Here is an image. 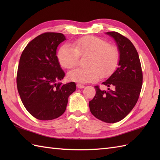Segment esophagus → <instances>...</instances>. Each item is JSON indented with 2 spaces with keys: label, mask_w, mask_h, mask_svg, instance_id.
I'll list each match as a JSON object with an SVG mask.
<instances>
[{
  "label": "esophagus",
  "mask_w": 160,
  "mask_h": 160,
  "mask_svg": "<svg viewBox=\"0 0 160 160\" xmlns=\"http://www.w3.org/2000/svg\"><path fill=\"white\" fill-rule=\"evenodd\" d=\"M76 86H77V87L78 88V89H83V88L84 87V86L83 85V84H80V83H78Z\"/></svg>",
  "instance_id": "esophagus-1"
}]
</instances>
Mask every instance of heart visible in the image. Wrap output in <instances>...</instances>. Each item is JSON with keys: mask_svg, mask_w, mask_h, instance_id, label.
<instances>
[{"mask_svg": "<svg viewBox=\"0 0 160 160\" xmlns=\"http://www.w3.org/2000/svg\"><path fill=\"white\" fill-rule=\"evenodd\" d=\"M74 47L64 44L57 53L58 60L64 69L76 66L80 56H88L86 68H76L68 73L69 80L81 83L96 82L114 72L120 60L118 47L109 45L107 40L93 36L78 38Z\"/></svg>", "mask_w": 160, "mask_h": 160, "instance_id": "heart-1", "label": "heart"}]
</instances>
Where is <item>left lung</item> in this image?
<instances>
[{"label": "left lung", "mask_w": 160, "mask_h": 160, "mask_svg": "<svg viewBox=\"0 0 160 160\" xmlns=\"http://www.w3.org/2000/svg\"><path fill=\"white\" fill-rule=\"evenodd\" d=\"M116 42L119 52V67L102 84L108 90L95 86L96 96L89 101L91 113L107 123H115L124 119L136 104L141 92L143 74L136 49L127 37L109 32Z\"/></svg>", "instance_id": "8db88e82"}]
</instances>
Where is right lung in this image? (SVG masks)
Listing matches in <instances>:
<instances>
[{
	"label": "right lung",
	"mask_w": 160,
	"mask_h": 160,
	"mask_svg": "<svg viewBox=\"0 0 160 160\" xmlns=\"http://www.w3.org/2000/svg\"><path fill=\"white\" fill-rule=\"evenodd\" d=\"M65 37L46 32L28 43L21 54L16 76L20 99L32 116L52 120L66 110L68 98L76 91V83H57L63 79L56 49Z\"/></svg>",
	"instance_id": "right-lung-1"
}]
</instances>
